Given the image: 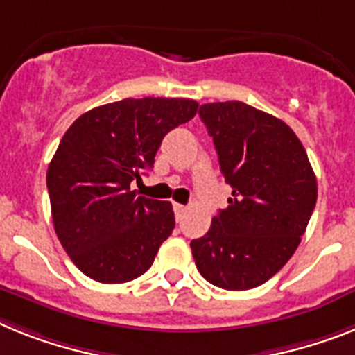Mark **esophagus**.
<instances>
[{"label": "esophagus", "mask_w": 355, "mask_h": 355, "mask_svg": "<svg viewBox=\"0 0 355 355\" xmlns=\"http://www.w3.org/2000/svg\"><path fill=\"white\" fill-rule=\"evenodd\" d=\"M173 211H175V216H177V220H178V218H182V214L186 213L187 207L182 204H173Z\"/></svg>", "instance_id": "34e87169"}]
</instances>
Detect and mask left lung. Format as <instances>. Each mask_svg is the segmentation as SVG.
<instances>
[{
    "mask_svg": "<svg viewBox=\"0 0 355 355\" xmlns=\"http://www.w3.org/2000/svg\"><path fill=\"white\" fill-rule=\"evenodd\" d=\"M233 196L191 242L209 284L247 291L272 278L294 254L318 198V182L296 133L240 101L200 106Z\"/></svg>",
    "mask_w": 355,
    "mask_h": 355,
    "instance_id": "left-lung-1",
    "label": "left lung"
}]
</instances>
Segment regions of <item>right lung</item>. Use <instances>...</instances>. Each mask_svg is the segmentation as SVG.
Here are the masks:
<instances>
[{"label": "right lung", "mask_w": 355, "mask_h": 355, "mask_svg": "<svg viewBox=\"0 0 355 355\" xmlns=\"http://www.w3.org/2000/svg\"><path fill=\"white\" fill-rule=\"evenodd\" d=\"M191 99H122L83 113L46 171L53 229L88 278L124 284L150 269L175 227L169 202L137 195L164 135L195 117Z\"/></svg>", "instance_id": "right-lung-1"}]
</instances>
